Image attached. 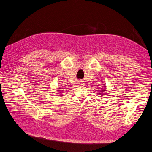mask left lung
<instances>
[{
  "label": "left lung",
  "instance_id": "8db88e82",
  "mask_svg": "<svg viewBox=\"0 0 152 152\" xmlns=\"http://www.w3.org/2000/svg\"><path fill=\"white\" fill-rule=\"evenodd\" d=\"M102 91H105V89H102Z\"/></svg>",
  "mask_w": 152,
  "mask_h": 152
}]
</instances>
